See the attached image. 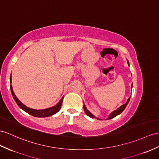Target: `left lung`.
Wrapping results in <instances>:
<instances>
[{
    "mask_svg": "<svg viewBox=\"0 0 159 159\" xmlns=\"http://www.w3.org/2000/svg\"><path fill=\"white\" fill-rule=\"evenodd\" d=\"M127 64H128V65L129 66V63L128 60H127ZM132 86H133V84H131V89H132ZM130 98H131V96H130V97H129L128 99H127V102H126L124 104H123V105H121V107H119L117 109H116V110H115V111H113V112H112V113H111V114L109 115V117H108V118L107 119V120L113 119V118L115 117L116 116H117V115H119V114H121V113H122V112H123V111H124V109H125V107H127V104L129 103ZM84 111H85V113H86V114L88 116H89V117H91V118H96V119H100L99 118L96 117L94 115L92 114V113H90V112L87 109V108H86V106H85L84 104Z\"/></svg>",
    "mask_w": 159,
    "mask_h": 159,
    "instance_id": "1",
    "label": "left lung"
}]
</instances>
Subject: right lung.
<instances>
[{"label": "right lung", "instance_id": "1", "mask_svg": "<svg viewBox=\"0 0 159 159\" xmlns=\"http://www.w3.org/2000/svg\"><path fill=\"white\" fill-rule=\"evenodd\" d=\"M11 82H12V80H11V74L10 77V89L11 91V94H12L13 97L15 100V101L16 102L17 104V105L19 107L20 109H21L23 111H24L26 113H28V114L34 116V117H50V116L56 114L57 112H59V111L61 109V104L62 102H63V100L64 96H63V98L61 99L60 101L58 102L56 105L53 106L52 107L48 108V109H40V110H36V109H31V108H29L28 107H26L25 104H23L20 100H19L17 96H15V93L13 90V87L12 85H11Z\"/></svg>", "mask_w": 159, "mask_h": 159}]
</instances>
